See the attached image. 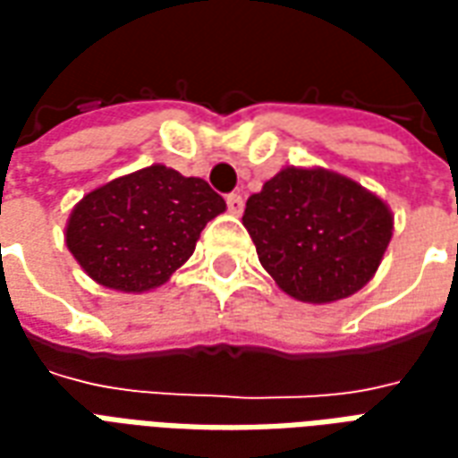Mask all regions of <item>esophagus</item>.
Masks as SVG:
<instances>
[{
    "label": "esophagus",
    "mask_w": 458,
    "mask_h": 458,
    "mask_svg": "<svg viewBox=\"0 0 458 458\" xmlns=\"http://www.w3.org/2000/svg\"><path fill=\"white\" fill-rule=\"evenodd\" d=\"M242 208H245V200L240 193H230L228 196V210L233 216H242Z\"/></svg>",
    "instance_id": "1"
}]
</instances>
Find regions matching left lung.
<instances>
[{
  "label": "left lung",
  "instance_id": "1",
  "mask_svg": "<svg viewBox=\"0 0 458 458\" xmlns=\"http://www.w3.org/2000/svg\"><path fill=\"white\" fill-rule=\"evenodd\" d=\"M242 225L284 294L331 304L363 289L393 238V210L358 181L284 166L245 203Z\"/></svg>",
  "mask_w": 458,
  "mask_h": 458
}]
</instances>
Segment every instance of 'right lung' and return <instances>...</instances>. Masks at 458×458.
<instances>
[{
    "mask_svg": "<svg viewBox=\"0 0 458 458\" xmlns=\"http://www.w3.org/2000/svg\"><path fill=\"white\" fill-rule=\"evenodd\" d=\"M223 210L203 179L151 164L85 193L68 216L65 245L93 282L144 294L169 282Z\"/></svg>",
    "mask_w": 458,
    "mask_h": 458,
    "instance_id": "obj_1",
    "label": "right lung"
}]
</instances>
